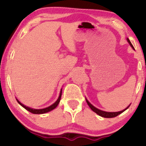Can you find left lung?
Segmentation results:
<instances>
[{
  "mask_svg": "<svg viewBox=\"0 0 146 146\" xmlns=\"http://www.w3.org/2000/svg\"><path fill=\"white\" fill-rule=\"evenodd\" d=\"M127 40H128L129 44H130V46H131L132 47L134 48V46H132V43L130 42V40H129L128 38V39H127ZM86 102H87V104H88V105L89 106L90 108H91V110H93V111H94L95 113H97V114H98V115H100V116L103 117H105V118H113V117H117V115H120V114L123 113V111H125V110L128 109V108H129V106H130V105L128 106V107H127L126 108H125V109L121 110V111H119V112H113V113H111V112H105V111H103V110H100V109H98V108H95V106H93L91 104H90V102H88L87 100H86Z\"/></svg>",
  "mask_w": 146,
  "mask_h": 146,
  "instance_id": "obj_1",
  "label": "left lung"
}]
</instances>
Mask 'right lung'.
<instances>
[{
	"mask_svg": "<svg viewBox=\"0 0 146 146\" xmlns=\"http://www.w3.org/2000/svg\"><path fill=\"white\" fill-rule=\"evenodd\" d=\"M61 96H62V89H61V91H60V96H59V98H58V100H57V101L55 102V103L53 104H52L51 106H48V107H47V108H43V109H33V108H29V107H27V106H26L23 105V104H21V102L18 101L17 99H16V100H17V102H18V104H21L22 106L23 107V108H25V109L27 110L28 111L30 112V113H33V114H43V113H47V112L51 111V110H53V109H54V108H56V107H57V106L58 105V104H59V102L60 101V99H61Z\"/></svg>",
	"mask_w": 146,
	"mask_h": 146,
	"instance_id": "right-lung-1",
	"label": "right lung"
}]
</instances>
